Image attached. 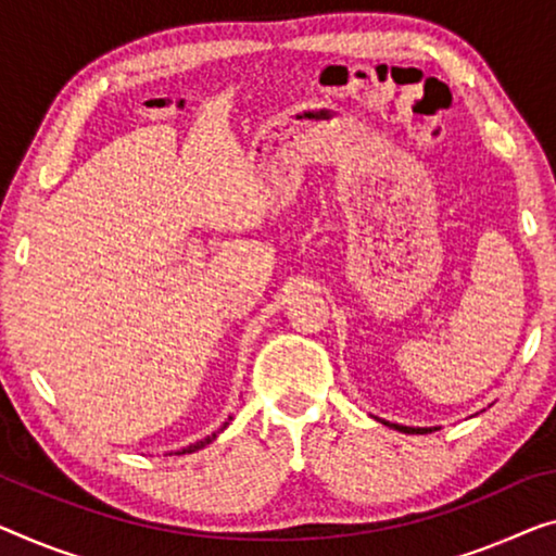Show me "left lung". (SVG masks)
<instances>
[{"mask_svg":"<svg viewBox=\"0 0 556 556\" xmlns=\"http://www.w3.org/2000/svg\"><path fill=\"white\" fill-rule=\"evenodd\" d=\"M379 421H382V425H387V427L396 429V432H404V434H429V432H437V427H404V425H392V421H387V419H379Z\"/></svg>","mask_w":556,"mask_h":556,"instance_id":"left-lung-1","label":"left lung"}]
</instances>
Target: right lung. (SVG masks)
I'll return each instance as SVG.
<instances>
[{
	"label": "right lung",
	"instance_id": "right-lung-1",
	"mask_svg": "<svg viewBox=\"0 0 556 556\" xmlns=\"http://www.w3.org/2000/svg\"><path fill=\"white\" fill-rule=\"evenodd\" d=\"M229 421H231V417L225 421V425H222L219 429H214V432L212 434H206L204 439H197V442L194 444H187V446H181V450H177V452H172V454H192V452H199V450H204V446L206 444H212L214 442V439H217L222 432H225V429L229 427Z\"/></svg>",
	"mask_w": 556,
	"mask_h": 556
}]
</instances>
